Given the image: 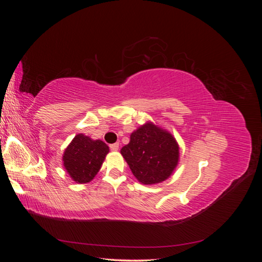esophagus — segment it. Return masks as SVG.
<instances>
[{
  "label": "esophagus",
  "mask_w": 262,
  "mask_h": 262,
  "mask_svg": "<svg viewBox=\"0 0 262 262\" xmlns=\"http://www.w3.org/2000/svg\"><path fill=\"white\" fill-rule=\"evenodd\" d=\"M110 149L114 150V152H117L119 149V143H115V144H110Z\"/></svg>",
  "instance_id": "obj_1"
}]
</instances>
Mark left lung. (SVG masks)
Wrapping results in <instances>:
<instances>
[{
	"mask_svg": "<svg viewBox=\"0 0 262 262\" xmlns=\"http://www.w3.org/2000/svg\"><path fill=\"white\" fill-rule=\"evenodd\" d=\"M121 155L139 182L155 185L168 179L179 162V144L172 134L147 121L134 130Z\"/></svg>",
	"mask_w": 262,
	"mask_h": 262,
	"instance_id": "8db88e82",
	"label": "left lung"
}]
</instances>
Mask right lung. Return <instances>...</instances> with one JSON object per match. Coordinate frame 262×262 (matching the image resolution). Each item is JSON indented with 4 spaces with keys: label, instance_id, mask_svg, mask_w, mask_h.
<instances>
[{
    "label": "right lung",
    "instance_id": "1",
    "mask_svg": "<svg viewBox=\"0 0 262 262\" xmlns=\"http://www.w3.org/2000/svg\"><path fill=\"white\" fill-rule=\"evenodd\" d=\"M108 153L105 142L78 133L64 149L62 163L73 181L87 184L97 175Z\"/></svg>",
    "mask_w": 262,
    "mask_h": 262
}]
</instances>
